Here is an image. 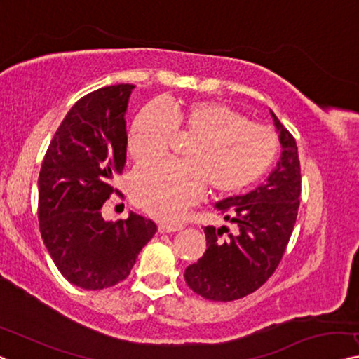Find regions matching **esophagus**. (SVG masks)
I'll return each instance as SVG.
<instances>
[{
	"instance_id": "1",
	"label": "esophagus",
	"mask_w": 359,
	"mask_h": 359,
	"mask_svg": "<svg viewBox=\"0 0 359 359\" xmlns=\"http://www.w3.org/2000/svg\"><path fill=\"white\" fill-rule=\"evenodd\" d=\"M184 227H182L180 224H161V226L158 227V231L161 233H170V232H179Z\"/></svg>"
}]
</instances>
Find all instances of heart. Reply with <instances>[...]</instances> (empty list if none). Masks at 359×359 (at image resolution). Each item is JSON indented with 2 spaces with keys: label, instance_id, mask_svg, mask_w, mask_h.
Returning a JSON list of instances; mask_svg holds the SVG:
<instances>
[{
  "label": "heart",
  "instance_id": "b5f03b06",
  "mask_svg": "<svg viewBox=\"0 0 359 359\" xmlns=\"http://www.w3.org/2000/svg\"><path fill=\"white\" fill-rule=\"evenodd\" d=\"M175 135L190 140L182 163L140 165L130 175L133 203L159 221H175L200 198L232 195L261 180L279 154V138L221 101L149 104L128 130L127 149L137 163L168 151Z\"/></svg>",
  "mask_w": 359,
  "mask_h": 359
}]
</instances>
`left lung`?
I'll return each mask as SVG.
<instances>
[{
  "instance_id": "8db88e82",
  "label": "left lung",
  "mask_w": 359,
  "mask_h": 359,
  "mask_svg": "<svg viewBox=\"0 0 359 359\" xmlns=\"http://www.w3.org/2000/svg\"><path fill=\"white\" fill-rule=\"evenodd\" d=\"M271 116L282 145L277 168L256 190L214 205L240 232L222 238L227 227H205V255L185 269L187 285L212 302H232L258 290L279 266L297 222L302 194L297 142L274 112Z\"/></svg>"
}]
</instances>
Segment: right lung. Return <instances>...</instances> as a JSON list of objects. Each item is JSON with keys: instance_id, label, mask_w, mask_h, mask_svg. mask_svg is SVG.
Instances as JSON below:
<instances>
[{"instance_id": "right-lung-1", "label": "right lung", "mask_w": 359, "mask_h": 359, "mask_svg": "<svg viewBox=\"0 0 359 359\" xmlns=\"http://www.w3.org/2000/svg\"><path fill=\"white\" fill-rule=\"evenodd\" d=\"M135 85L103 87L80 98L64 117L39 177L40 233L66 279L85 290L116 285L130 274L156 233L151 219L128 214L106 222L101 208L127 158L124 114Z\"/></svg>"}]
</instances>
